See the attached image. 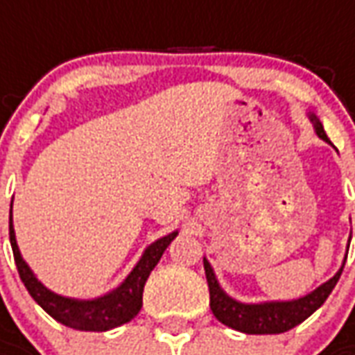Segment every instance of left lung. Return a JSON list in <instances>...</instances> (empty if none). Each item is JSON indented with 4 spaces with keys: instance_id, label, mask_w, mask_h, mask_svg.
<instances>
[{
    "instance_id": "obj_1",
    "label": "left lung",
    "mask_w": 355,
    "mask_h": 355,
    "mask_svg": "<svg viewBox=\"0 0 355 355\" xmlns=\"http://www.w3.org/2000/svg\"><path fill=\"white\" fill-rule=\"evenodd\" d=\"M310 121L313 123L315 135L321 140H325L331 144V140L327 139V135L323 131V125L320 123V119L310 114ZM346 262V259H344ZM336 272L329 282L320 285L318 289H313L312 293H308L306 297H300L297 300H285V302H259V304H243L236 298L228 297L224 289L216 282V275L213 272V268L209 264L207 259H203V268H205V275H207L209 283V298H211V310L215 313V318L224 325L247 333V335H279L285 333L289 329L297 327L298 323H302L306 318H310L318 308H320L327 297L331 295V291L335 289L338 277L343 274V268Z\"/></svg>"
}]
</instances>
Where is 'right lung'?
Returning a JSON list of instances; mask_svg holds the SVG:
<instances>
[{
  "mask_svg": "<svg viewBox=\"0 0 355 355\" xmlns=\"http://www.w3.org/2000/svg\"><path fill=\"white\" fill-rule=\"evenodd\" d=\"M178 232H173L165 238H159L152 245L146 247L137 266L132 268L131 274L127 275L123 283L110 291L104 297L93 298V300H80V298L60 297L57 293L49 291L42 282H37L34 272L30 270L17 245L15 228H12V201L11 215H9V239H11L12 254L17 262V270L24 287L32 295L37 304L49 313L53 320L62 323L66 327L78 329V331H110L119 327L127 321H131L142 308V291L146 285L150 272L162 259L163 251L167 249L173 239L177 238Z\"/></svg>",
  "mask_w": 355,
  "mask_h": 355,
  "instance_id": "obj_1",
  "label": "right lung"
}]
</instances>
